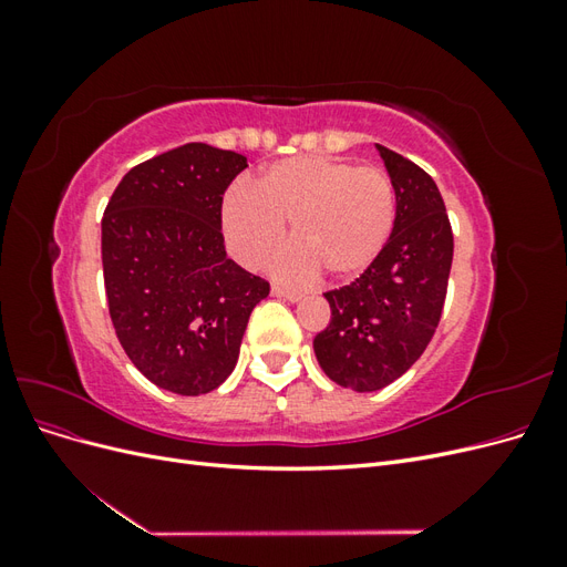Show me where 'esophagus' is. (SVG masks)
Segmentation results:
<instances>
[{
  "instance_id": "esophagus-1",
  "label": "esophagus",
  "mask_w": 567,
  "mask_h": 567,
  "mask_svg": "<svg viewBox=\"0 0 567 567\" xmlns=\"http://www.w3.org/2000/svg\"><path fill=\"white\" fill-rule=\"evenodd\" d=\"M271 293L277 296V298L290 300V302H298V300L305 296L302 290H298V288H286V286H279V284H274V286H271Z\"/></svg>"
}]
</instances>
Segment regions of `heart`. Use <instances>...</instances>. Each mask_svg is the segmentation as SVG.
Listing matches in <instances>:
<instances>
[{
  "label": "heart",
  "mask_w": 567,
  "mask_h": 567,
  "mask_svg": "<svg viewBox=\"0 0 567 567\" xmlns=\"http://www.w3.org/2000/svg\"><path fill=\"white\" fill-rule=\"evenodd\" d=\"M394 186L381 167L333 156H296L269 165L262 177L238 184L225 198L221 221L231 252L260 265L281 241L284 221L298 238L274 257L284 279H310L326 267L348 279L364 271L394 229Z\"/></svg>",
  "instance_id": "obj_1"
}]
</instances>
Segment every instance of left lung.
Listing matches in <instances>:
<instances>
[{"label":"left lung","instance_id":"1","mask_svg":"<svg viewBox=\"0 0 567 567\" xmlns=\"http://www.w3.org/2000/svg\"><path fill=\"white\" fill-rule=\"evenodd\" d=\"M394 186L398 215L381 255L352 284L326 290L331 321L315 338L329 379L357 392L398 381L431 342L454 257L447 208L433 177L375 144Z\"/></svg>","mask_w":567,"mask_h":567}]
</instances>
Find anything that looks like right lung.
<instances>
[{"label": "right lung", "instance_id": "obj_1", "mask_svg": "<svg viewBox=\"0 0 567 567\" xmlns=\"http://www.w3.org/2000/svg\"><path fill=\"white\" fill-rule=\"evenodd\" d=\"M246 156L184 144L134 165L101 219L109 312L130 362L163 390L205 394L229 379L269 281L227 257L221 196Z\"/></svg>", "mask_w": 567, "mask_h": 567}]
</instances>
